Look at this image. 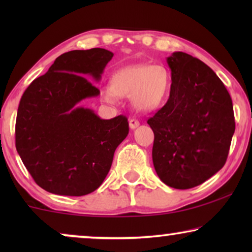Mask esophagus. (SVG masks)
<instances>
[{
	"mask_svg": "<svg viewBox=\"0 0 252 252\" xmlns=\"http://www.w3.org/2000/svg\"><path fill=\"white\" fill-rule=\"evenodd\" d=\"M139 125H140V122L137 119H134V118L129 119V127H130V129H135L136 127H139Z\"/></svg>",
	"mask_w": 252,
	"mask_h": 252,
	"instance_id": "esophagus-1",
	"label": "esophagus"
}]
</instances>
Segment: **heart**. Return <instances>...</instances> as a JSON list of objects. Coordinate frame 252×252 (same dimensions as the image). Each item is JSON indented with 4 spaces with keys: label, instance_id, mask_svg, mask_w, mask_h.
<instances>
[{
    "label": "heart",
    "instance_id": "1",
    "mask_svg": "<svg viewBox=\"0 0 252 252\" xmlns=\"http://www.w3.org/2000/svg\"><path fill=\"white\" fill-rule=\"evenodd\" d=\"M170 86V73L161 65H133L113 73L110 89L103 93V98L113 103L116 96L130 97L132 95L130 98L134 108L141 112H151L165 102Z\"/></svg>",
    "mask_w": 252,
    "mask_h": 252
}]
</instances>
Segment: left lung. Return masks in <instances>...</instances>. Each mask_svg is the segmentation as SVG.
<instances>
[{"label":"left lung","mask_w":252,"mask_h":252,"mask_svg":"<svg viewBox=\"0 0 252 252\" xmlns=\"http://www.w3.org/2000/svg\"><path fill=\"white\" fill-rule=\"evenodd\" d=\"M166 61L170 98L148 119L155 135L153 161L165 185L189 189L225 165L235 132L233 103L222 81L202 61L182 51Z\"/></svg>","instance_id":"8db88e82"}]
</instances>
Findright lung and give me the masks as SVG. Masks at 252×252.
<instances>
[{
    "label": "right lung",
    "mask_w": 252,
    "mask_h": 252,
    "mask_svg": "<svg viewBox=\"0 0 252 252\" xmlns=\"http://www.w3.org/2000/svg\"><path fill=\"white\" fill-rule=\"evenodd\" d=\"M112 57L102 48L61 55L20 98L16 149L34 181L51 194L84 196L96 190L128 134L125 116L101 119L79 105L98 96L87 78L101 80Z\"/></svg>",
    "instance_id": "right-lung-1"
}]
</instances>
